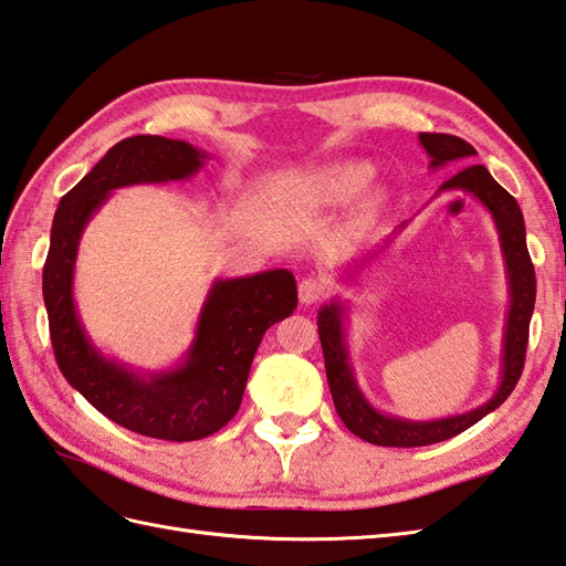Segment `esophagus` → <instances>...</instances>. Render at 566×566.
<instances>
[{
    "mask_svg": "<svg viewBox=\"0 0 566 566\" xmlns=\"http://www.w3.org/2000/svg\"><path fill=\"white\" fill-rule=\"evenodd\" d=\"M326 290H328L326 282L316 280V276H306V280L298 284V302H302L304 306L316 304V302H321L323 294H326Z\"/></svg>",
    "mask_w": 566,
    "mask_h": 566,
    "instance_id": "esophagus-1",
    "label": "esophagus"
}]
</instances>
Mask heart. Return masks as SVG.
Wrapping results in <instances>:
<instances>
[{
    "instance_id": "obj_1",
    "label": "heart",
    "mask_w": 566,
    "mask_h": 566,
    "mask_svg": "<svg viewBox=\"0 0 566 566\" xmlns=\"http://www.w3.org/2000/svg\"><path fill=\"white\" fill-rule=\"evenodd\" d=\"M375 175V167L365 160H345V163H335L328 165L326 170H321L314 175L311 185H314V191L318 199L328 201V203H340L357 197L359 191L367 187V182Z\"/></svg>"
}]
</instances>
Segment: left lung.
Returning a JSON list of instances; mask_svg holds the SVG:
<instances>
[{"mask_svg": "<svg viewBox=\"0 0 566 566\" xmlns=\"http://www.w3.org/2000/svg\"><path fill=\"white\" fill-rule=\"evenodd\" d=\"M420 146L426 148L430 158V170L454 163V160H469L474 158L476 150L469 146L467 140L448 136V134H418ZM440 191H467L472 195L482 207L491 213L496 223L501 255L506 262V280H509V316L506 328H503V350H501V381L494 396L482 406L472 408L467 413H457L448 418H432V420H411L401 416L384 413L379 408L367 401L355 377V369L350 363V353L345 345V321H347V306L340 298H333L331 304H323L318 311V335L323 347V359H326V377L333 394L335 411L343 418L347 430L355 432L371 444H381V448H420V444H432L450 440L460 436L462 430L472 428L484 416L509 399L515 384L521 379V371L525 365V347H527V328H531L533 308H535V270L531 255H527L525 243V221L523 211L506 189H503L484 165H469L462 172H457L444 182ZM406 228L401 223L391 235H399ZM391 235L387 238V245ZM381 252V250H379ZM379 252L363 258L365 262L375 260ZM363 268V262H357ZM355 274V272H350Z\"/></svg>", "mask_w": 566, "mask_h": 566, "instance_id": "8db88e82", "label": "left lung"}]
</instances>
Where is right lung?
Instances as JSON below:
<instances>
[{
	"mask_svg": "<svg viewBox=\"0 0 566 566\" xmlns=\"http://www.w3.org/2000/svg\"><path fill=\"white\" fill-rule=\"evenodd\" d=\"M207 158V150L163 136L116 143L60 199L43 264L48 326L57 367L70 387L114 423L172 442L207 438L238 413L264 331L294 314V274L268 270L216 280L199 311L189 350L163 371H138L106 357L82 326L72 282L84 228L114 189L179 182L197 175Z\"/></svg>",
	"mask_w": 566,
	"mask_h": 566,
	"instance_id": "obj_1",
	"label": "right lung"
}]
</instances>
